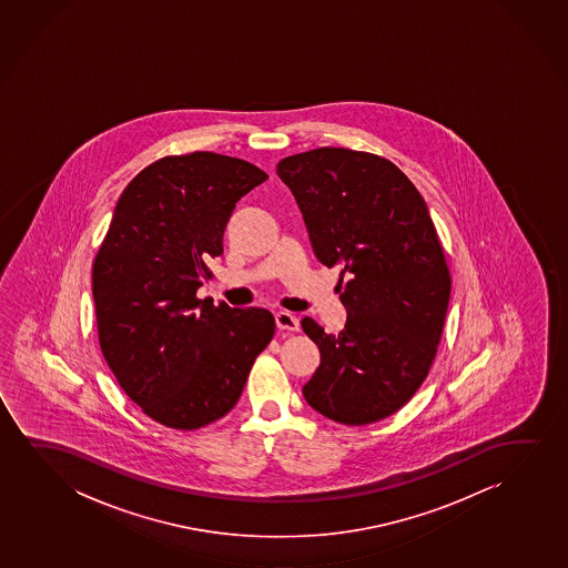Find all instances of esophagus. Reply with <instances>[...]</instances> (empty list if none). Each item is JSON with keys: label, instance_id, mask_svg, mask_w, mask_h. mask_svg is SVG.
<instances>
[{"label": "esophagus", "instance_id": "obj_1", "mask_svg": "<svg viewBox=\"0 0 568 568\" xmlns=\"http://www.w3.org/2000/svg\"><path fill=\"white\" fill-rule=\"evenodd\" d=\"M275 324H277L280 329H285V332H296L298 329V318H296L295 314H291V312H277L275 314Z\"/></svg>", "mask_w": 568, "mask_h": 568}]
</instances>
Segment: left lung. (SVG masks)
Instances as JSON below:
<instances>
[{"instance_id": "left-lung-1", "label": "left lung", "mask_w": 568, "mask_h": 568, "mask_svg": "<svg viewBox=\"0 0 568 568\" xmlns=\"http://www.w3.org/2000/svg\"><path fill=\"white\" fill-rule=\"evenodd\" d=\"M295 195L312 250L342 265L347 322L326 334L303 318L320 366L304 384L312 409L368 425L402 409L427 378L450 303V272L427 203L384 156L320 148L277 164Z\"/></svg>"}]
</instances>
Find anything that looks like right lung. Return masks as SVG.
<instances>
[{
  "instance_id": "add662e5",
  "label": "right lung",
  "mask_w": 568,
  "mask_h": 568,
  "mask_svg": "<svg viewBox=\"0 0 568 568\" xmlns=\"http://www.w3.org/2000/svg\"><path fill=\"white\" fill-rule=\"evenodd\" d=\"M265 180L242 159L195 151L149 164L118 200L93 264L99 342L118 384L164 427L231 412L272 342V312L195 296L236 202Z\"/></svg>"
}]
</instances>
